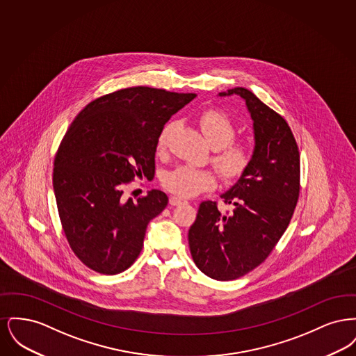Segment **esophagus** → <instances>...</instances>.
Returning <instances> with one entry per match:
<instances>
[{"label":"esophagus","mask_w":356,"mask_h":356,"mask_svg":"<svg viewBox=\"0 0 356 356\" xmlns=\"http://www.w3.org/2000/svg\"><path fill=\"white\" fill-rule=\"evenodd\" d=\"M183 202H184V199H181L179 196H170V205H179V204H181Z\"/></svg>","instance_id":"34e87169"}]
</instances>
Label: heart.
Segmentation results:
<instances>
[{"label":"heart","instance_id":"heart-1","mask_svg":"<svg viewBox=\"0 0 356 356\" xmlns=\"http://www.w3.org/2000/svg\"><path fill=\"white\" fill-rule=\"evenodd\" d=\"M199 124L208 144L215 148L213 163L221 173L228 179L241 176L252 160V149L247 143L232 141L235 136L232 121L221 112L208 111L200 116ZM168 132L170 127L159 136V148L165 145ZM163 186L177 196L192 197L218 186V176L212 170L181 165L164 175Z\"/></svg>","mask_w":356,"mask_h":356}]
</instances>
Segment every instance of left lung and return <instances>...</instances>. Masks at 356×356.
<instances>
[{
	"label": "left lung",
	"instance_id": "left-lung-1",
	"mask_svg": "<svg viewBox=\"0 0 356 356\" xmlns=\"http://www.w3.org/2000/svg\"><path fill=\"white\" fill-rule=\"evenodd\" d=\"M232 95L244 100L254 122L252 160L220 195L234 211L221 213L215 202H203L188 232L193 261L216 280L237 279L266 260L287 229L300 189V156L287 121L245 88L219 93Z\"/></svg>",
	"mask_w": 356,
	"mask_h": 356
}]
</instances>
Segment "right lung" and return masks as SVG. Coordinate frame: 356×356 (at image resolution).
Returning <instances> with one entry per match:
<instances>
[{
  "mask_svg": "<svg viewBox=\"0 0 356 356\" xmlns=\"http://www.w3.org/2000/svg\"><path fill=\"white\" fill-rule=\"evenodd\" d=\"M195 97L127 88L89 102L70 124L54 159L53 188L69 245L90 270L115 275L135 263L168 196L152 189L134 202L124 186L154 175L159 136Z\"/></svg>",
  "mask_w": 356,
  "mask_h": 356,
  "instance_id": "obj_1",
  "label": "right lung"
}]
</instances>
